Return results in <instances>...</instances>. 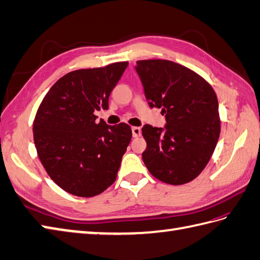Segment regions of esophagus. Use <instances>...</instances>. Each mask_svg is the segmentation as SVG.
I'll return each mask as SVG.
<instances>
[{
    "label": "esophagus",
    "mask_w": 260,
    "mask_h": 260,
    "mask_svg": "<svg viewBox=\"0 0 260 260\" xmlns=\"http://www.w3.org/2000/svg\"><path fill=\"white\" fill-rule=\"evenodd\" d=\"M132 136L134 138H138L141 136V129L139 126H132Z\"/></svg>",
    "instance_id": "34e87169"
}]
</instances>
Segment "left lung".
I'll use <instances>...</instances> for the list:
<instances>
[{
    "instance_id": "1",
    "label": "left lung",
    "mask_w": 260,
    "mask_h": 260,
    "mask_svg": "<svg viewBox=\"0 0 260 260\" xmlns=\"http://www.w3.org/2000/svg\"><path fill=\"white\" fill-rule=\"evenodd\" d=\"M136 71L149 106L162 109L167 120L164 128L143 125L145 167L168 184L191 182L204 170L218 141L216 93L200 75L171 60H138Z\"/></svg>"
}]
</instances>
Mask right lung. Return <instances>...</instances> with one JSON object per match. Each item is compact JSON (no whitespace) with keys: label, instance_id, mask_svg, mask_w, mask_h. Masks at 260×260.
<instances>
[{"label":"right lung","instance_id":"obj_1","mask_svg":"<svg viewBox=\"0 0 260 260\" xmlns=\"http://www.w3.org/2000/svg\"><path fill=\"white\" fill-rule=\"evenodd\" d=\"M128 61L78 69L62 76L44 97L33 134L49 178L80 198L103 193L116 181L132 131L129 124L97 123L94 111L108 109L113 88Z\"/></svg>","mask_w":260,"mask_h":260}]
</instances>
